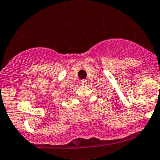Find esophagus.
<instances>
[{
	"label": "esophagus",
	"instance_id": "34e87169",
	"mask_svg": "<svg viewBox=\"0 0 160 160\" xmlns=\"http://www.w3.org/2000/svg\"><path fill=\"white\" fill-rule=\"evenodd\" d=\"M80 82H81L82 85H86L87 84V80L86 79H82V80H81Z\"/></svg>",
	"mask_w": 160,
	"mask_h": 160
}]
</instances>
